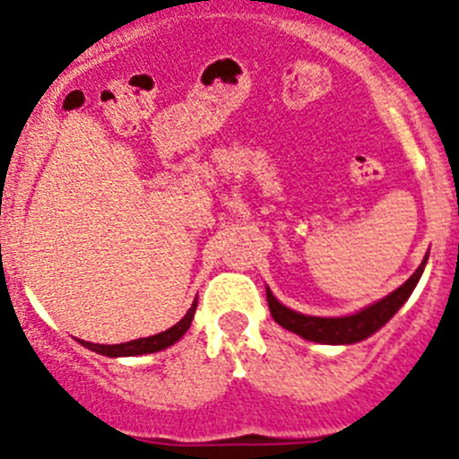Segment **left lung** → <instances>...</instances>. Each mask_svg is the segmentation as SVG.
I'll use <instances>...</instances> for the list:
<instances>
[{
	"mask_svg": "<svg viewBox=\"0 0 459 459\" xmlns=\"http://www.w3.org/2000/svg\"><path fill=\"white\" fill-rule=\"evenodd\" d=\"M428 263V255L423 258V263L419 264L417 272L408 278V281L401 285L398 290H394L392 294H387L385 299L376 301L374 306L365 307V310L355 312L349 316H310L301 315V312H294L290 307L282 306L276 297L272 294V290L267 288V303L269 312H272L273 321L281 324L282 328L297 333L303 340L319 342V344H355V342L367 340L369 335H374L376 331L387 324L394 315L398 312V307L403 306L410 299L412 290L417 288L419 278H421L423 267Z\"/></svg>",
	"mask_w": 459,
	"mask_h": 459,
	"instance_id": "left-lung-1",
	"label": "left lung"
}]
</instances>
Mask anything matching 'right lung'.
Returning <instances> with one entry per match:
<instances>
[{"mask_svg":"<svg viewBox=\"0 0 459 459\" xmlns=\"http://www.w3.org/2000/svg\"><path fill=\"white\" fill-rule=\"evenodd\" d=\"M195 310H196V301L192 303V307L186 312V316H183L178 324L167 328L165 333H158V335L143 337V340H133V342H126V344H92V342H83V340H81V344H83L85 349L94 351V353L108 355V358H126V355L156 353V351L167 349V346H171L174 342H178L183 335H186L192 319H195Z\"/></svg>","mask_w":459,"mask_h":459,"instance_id":"1","label":"right lung"}]
</instances>
